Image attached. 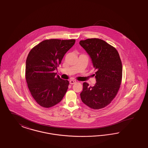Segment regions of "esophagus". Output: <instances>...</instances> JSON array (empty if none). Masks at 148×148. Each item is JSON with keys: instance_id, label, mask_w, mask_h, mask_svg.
<instances>
[{"instance_id": "esophagus-1", "label": "esophagus", "mask_w": 148, "mask_h": 148, "mask_svg": "<svg viewBox=\"0 0 148 148\" xmlns=\"http://www.w3.org/2000/svg\"><path fill=\"white\" fill-rule=\"evenodd\" d=\"M77 83L76 81H74V80H70V83L71 84H75V83Z\"/></svg>"}]
</instances>
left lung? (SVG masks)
<instances>
[{
	"label": "left lung",
	"mask_w": 148,
	"mask_h": 148,
	"mask_svg": "<svg viewBox=\"0 0 148 148\" xmlns=\"http://www.w3.org/2000/svg\"><path fill=\"white\" fill-rule=\"evenodd\" d=\"M79 44L90 56L97 70L96 83L91 87L84 82L81 98L92 109H102L111 102L120 87L122 65L120 55L114 47L100 39L81 40Z\"/></svg>",
	"instance_id": "obj_1"
}]
</instances>
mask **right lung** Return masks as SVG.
Instances as JSON below:
<instances>
[{
	"mask_svg": "<svg viewBox=\"0 0 148 148\" xmlns=\"http://www.w3.org/2000/svg\"><path fill=\"white\" fill-rule=\"evenodd\" d=\"M75 39L45 40L29 51L26 61V79L32 96L38 104L50 108L60 102L69 82L54 72Z\"/></svg>",
	"mask_w": 148,
	"mask_h": 148,
	"instance_id": "obj_1",
	"label": "right lung"
}]
</instances>
